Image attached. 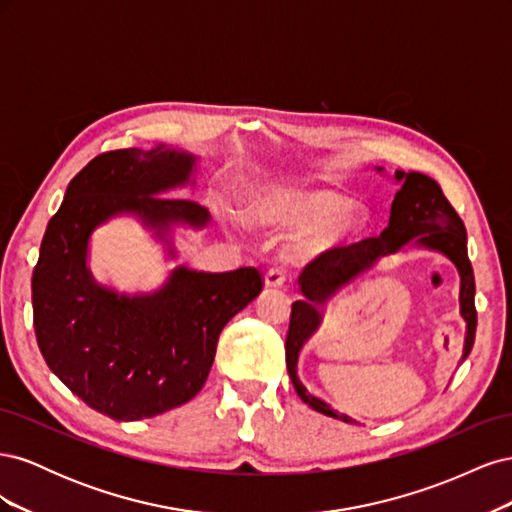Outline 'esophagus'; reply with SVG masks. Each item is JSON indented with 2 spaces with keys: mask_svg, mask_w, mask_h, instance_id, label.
<instances>
[{
  "mask_svg": "<svg viewBox=\"0 0 512 512\" xmlns=\"http://www.w3.org/2000/svg\"><path fill=\"white\" fill-rule=\"evenodd\" d=\"M286 282V275L282 269H269L265 273V286L267 288H282Z\"/></svg>",
  "mask_w": 512,
  "mask_h": 512,
  "instance_id": "34e87169",
  "label": "esophagus"
}]
</instances>
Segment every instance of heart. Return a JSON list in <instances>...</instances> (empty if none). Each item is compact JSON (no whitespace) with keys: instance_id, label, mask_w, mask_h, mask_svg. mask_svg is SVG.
Returning <instances> with one entry per match:
<instances>
[{"instance_id":"obj_1","label":"heart","mask_w":512,"mask_h":512,"mask_svg":"<svg viewBox=\"0 0 512 512\" xmlns=\"http://www.w3.org/2000/svg\"><path fill=\"white\" fill-rule=\"evenodd\" d=\"M247 215L262 228H305L294 243V250L303 256L335 252L354 243L367 228V209L327 188L271 185L252 198Z\"/></svg>"}]
</instances>
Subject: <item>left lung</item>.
I'll return each instance as SVG.
<instances>
[{"instance_id":"obj_1","label":"left lung","mask_w":512,"mask_h":512,"mask_svg":"<svg viewBox=\"0 0 512 512\" xmlns=\"http://www.w3.org/2000/svg\"><path fill=\"white\" fill-rule=\"evenodd\" d=\"M378 173H384V168H378ZM395 183H399V190L391 205L389 226L382 230V235L354 243L350 247H339V250L329 254H320L314 262H309L299 277L303 299L292 303L290 329L286 337V367L294 391L299 393L309 408L339 418L344 423H352V418L339 414L327 401L309 393L299 380V354L309 342V337L318 331L327 303L337 292H342L346 286L359 280L361 275L374 269L382 258L404 252L408 245L418 247V250L438 252L451 260L459 273V312L461 318L466 320V339H463L461 361L468 359L474 346L476 286L468 258L466 226H463L457 211L442 194L438 181H433L423 173L395 170Z\"/></svg>"}]
</instances>
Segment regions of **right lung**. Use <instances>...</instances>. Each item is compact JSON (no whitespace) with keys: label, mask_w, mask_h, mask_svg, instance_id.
<instances>
[{"label":"right lung","mask_w":512,"mask_h":512,"mask_svg":"<svg viewBox=\"0 0 512 512\" xmlns=\"http://www.w3.org/2000/svg\"><path fill=\"white\" fill-rule=\"evenodd\" d=\"M198 156L160 143L102 153L76 175L49 220L32 275L40 352L68 389L115 421H141L183 406L209 376L226 322L262 290L254 267L228 273L175 267L151 292H119L89 269L94 230L130 215L177 260L175 230L209 226L188 198Z\"/></svg>","instance_id":"1"}]
</instances>
